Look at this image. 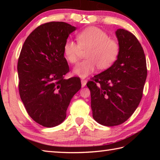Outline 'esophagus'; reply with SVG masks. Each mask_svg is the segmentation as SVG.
I'll list each match as a JSON object with an SVG mask.
<instances>
[{
  "label": "esophagus",
  "instance_id": "esophagus-1",
  "mask_svg": "<svg viewBox=\"0 0 160 160\" xmlns=\"http://www.w3.org/2000/svg\"><path fill=\"white\" fill-rule=\"evenodd\" d=\"M81 83H82V87H85L86 85L87 80H85V79H82V80H81Z\"/></svg>",
  "mask_w": 160,
  "mask_h": 160
}]
</instances>
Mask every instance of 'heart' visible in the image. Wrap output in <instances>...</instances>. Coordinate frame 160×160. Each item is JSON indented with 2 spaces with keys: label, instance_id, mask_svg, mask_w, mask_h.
Returning a JSON list of instances; mask_svg holds the SVG:
<instances>
[{
  "label": "heart",
  "instance_id": "1",
  "mask_svg": "<svg viewBox=\"0 0 160 160\" xmlns=\"http://www.w3.org/2000/svg\"><path fill=\"white\" fill-rule=\"evenodd\" d=\"M77 41L67 39L63 46L65 56L70 63L77 64L81 50H87V59L75 68V72L85 78L95 71L109 68L118 58L121 47L118 42L110 39L109 35L101 29L91 27L77 34Z\"/></svg>",
  "mask_w": 160,
  "mask_h": 160
}]
</instances>
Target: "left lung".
Instances as JSON below:
<instances>
[{
	"instance_id": "1",
	"label": "left lung",
	"mask_w": 160,
	"mask_h": 160,
	"mask_svg": "<svg viewBox=\"0 0 160 160\" xmlns=\"http://www.w3.org/2000/svg\"><path fill=\"white\" fill-rule=\"evenodd\" d=\"M116 34L121 47L118 59L87 82L93 118L106 126L120 125L132 116L141 101L148 74L144 51L135 35L123 29Z\"/></svg>"
}]
</instances>
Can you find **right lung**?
<instances>
[{"label": "right lung", "mask_w": 160, "mask_h": 160, "mask_svg": "<svg viewBox=\"0 0 160 160\" xmlns=\"http://www.w3.org/2000/svg\"><path fill=\"white\" fill-rule=\"evenodd\" d=\"M76 28L63 22H50L32 31L22 47L18 62V88L27 112L47 128L59 125L81 88L79 77L64 79L70 72L63 46Z\"/></svg>", "instance_id": "add662e5"}]
</instances>
